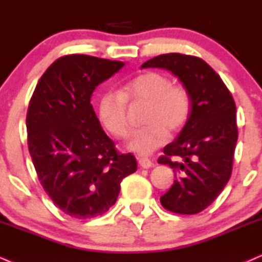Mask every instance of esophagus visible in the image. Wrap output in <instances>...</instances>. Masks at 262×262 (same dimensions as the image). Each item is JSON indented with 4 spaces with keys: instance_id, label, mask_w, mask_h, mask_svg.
<instances>
[{
    "instance_id": "1",
    "label": "esophagus",
    "mask_w": 262,
    "mask_h": 262,
    "mask_svg": "<svg viewBox=\"0 0 262 262\" xmlns=\"http://www.w3.org/2000/svg\"><path fill=\"white\" fill-rule=\"evenodd\" d=\"M138 161H139V165L143 167V168H150V167H152V161H151L150 159H147V157H139L138 159Z\"/></svg>"
}]
</instances>
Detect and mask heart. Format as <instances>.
<instances>
[{
	"label": "heart",
	"instance_id": "b5f03b06",
	"mask_svg": "<svg viewBox=\"0 0 262 262\" xmlns=\"http://www.w3.org/2000/svg\"><path fill=\"white\" fill-rule=\"evenodd\" d=\"M127 102L146 103L144 127L133 132L129 149L149 155L187 124L191 112V97L187 88L172 84L171 79L157 72H145L123 85L119 93L106 91L97 102L101 124L113 137L123 139L128 135Z\"/></svg>",
	"mask_w": 262,
	"mask_h": 262
}]
</instances>
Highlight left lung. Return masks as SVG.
<instances>
[{
	"label": "left lung",
	"instance_id": "obj_1",
	"mask_svg": "<svg viewBox=\"0 0 262 262\" xmlns=\"http://www.w3.org/2000/svg\"><path fill=\"white\" fill-rule=\"evenodd\" d=\"M149 67L171 71L190 94V117L157 162L168 165L176 176L160 199L162 206L195 215L213 203L231 178L238 139L235 102L221 77L196 56L166 53L141 66Z\"/></svg>",
	"mask_w": 262,
	"mask_h": 262
}]
</instances>
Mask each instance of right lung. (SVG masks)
Returning <instances> with one entry per match:
<instances>
[{"mask_svg":"<svg viewBox=\"0 0 262 262\" xmlns=\"http://www.w3.org/2000/svg\"><path fill=\"white\" fill-rule=\"evenodd\" d=\"M124 63L88 55L62 56L40 78L27 113L28 147L37 178L56 206L93 219L117 200L122 179L137 171L101 128L91 95Z\"/></svg>","mask_w":262,"mask_h":262,"instance_id":"add662e5","label":"right lung"}]
</instances>
